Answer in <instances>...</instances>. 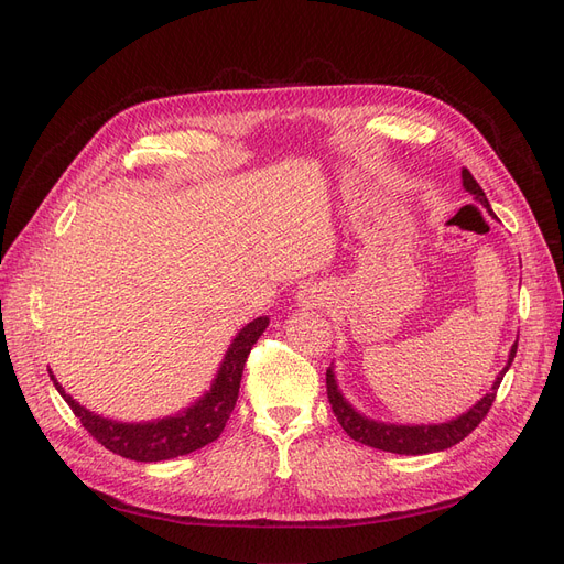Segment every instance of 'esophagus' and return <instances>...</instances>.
Wrapping results in <instances>:
<instances>
[{
  "label": "esophagus",
  "instance_id": "esophagus-1",
  "mask_svg": "<svg viewBox=\"0 0 564 564\" xmlns=\"http://www.w3.org/2000/svg\"><path fill=\"white\" fill-rule=\"evenodd\" d=\"M297 306L302 308H321L329 302V290L318 285V283H304L297 290Z\"/></svg>",
  "mask_w": 564,
  "mask_h": 564
}]
</instances>
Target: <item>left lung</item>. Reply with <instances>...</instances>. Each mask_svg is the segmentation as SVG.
I'll use <instances>...</instances> for the list:
<instances>
[{"label": "left lung", "instance_id": "obj_1", "mask_svg": "<svg viewBox=\"0 0 564 564\" xmlns=\"http://www.w3.org/2000/svg\"><path fill=\"white\" fill-rule=\"evenodd\" d=\"M463 187L469 195H474V199L478 204L490 208L486 193L481 191V185L474 181V176L467 170H463ZM516 348H518V341H513L505 369L497 373L492 388L484 394V398L478 400L474 406H469L465 413L457 415V419H451L446 423L402 425V423H383V421L367 419L365 413H360L344 398V392L335 377V365H329L327 379H325L327 381V400L332 404V411H335V415H337L339 425L344 427V432L350 436V440H356L365 446L388 451V453H400V455H425V453L446 451L455 444H460L465 436L471 430H476L478 423L486 419V413L490 411V406L495 402L497 388H499V383H502L505 373L509 371V367L516 358Z\"/></svg>", "mask_w": 564, "mask_h": 564}]
</instances>
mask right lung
I'll use <instances>...</instances> for the list:
<instances>
[{
  "mask_svg": "<svg viewBox=\"0 0 564 564\" xmlns=\"http://www.w3.org/2000/svg\"><path fill=\"white\" fill-rule=\"evenodd\" d=\"M269 318L260 316L256 321H250L246 327L237 332V337L229 344L225 350V358L218 367L216 379L212 381V388H208L199 400H195L191 406L166 415V419L158 421H145V423H122V421H111L104 419V415L80 406L69 392H65L57 383V379L51 373V381L57 388L80 425L86 427L95 440L104 446L113 451L116 455L128 457V460L137 463H160V460H170V457L187 455L206 444L216 442L229 413H232L237 398H239V383H241V373L243 365L250 348L260 339L262 332L267 329Z\"/></svg>",
  "mask_w": 564,
  "mask_h": 564,
  "instance_id": "right-lung-1",
  "label": "right lung"
}]
</instances>
